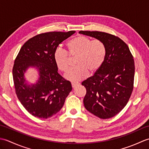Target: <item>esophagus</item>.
Masks as SVG:
<instances>
[{"label": "esophagus", "mask_w": 149, "mask_h": 149, "mask_svg": "<svg viewBox=\"0 0 149 149\" xmlns=\"http://www.w3.org/2000/svg\"><path fill=\"white\" fill-rule=\"evenodd\" d=\"M79 84H80L79 83H75V82H74V83H72V88H75Z\"/></svg>", "instance_id": "1"}]
</instances>
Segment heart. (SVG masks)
Instances as JSON below:
<instances>
[{
  "label": "heart",
  "instance_id": "1",
  "mask_svg": "<svg viewBox=\"0 0 149 149\" xmlns=\"http://www.w3.org/2000/svg\"><path fill=\"white\" fill-rule=\"evenodd\" d=\"M68 52L65 50H56L54 55L56 65L60 70H68L71 58H75V65L65 75L70 81L77 82L84 79L89 74L97 72L105 61L107 49L103 42L99 40H91L90 38L79 35L69 40L66 44Z\"/></svg>",
  "mask_w": 149,
  "mask_h": 149
}]
</instances>
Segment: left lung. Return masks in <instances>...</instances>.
<instances>
[{
    "instance_id": "left-lung-1",
    "label": "left lung",
    "mask_w": 149,
    "mask_h": 149,
    "mask_svg": "<svg viewBox=\"0 0 149 149\" xmlns=\"http://www.w3.org/2000/svg\"><path fill=\"white\" fill-rule=\"evenodd\" d=\"M101 40L107 54L95 74L82 83L86 93L85 108L102 119L115 116L124 108L133 90L134 61L127 44L120 38L100 31H79Z\"/></svg>"
}]
</instances>
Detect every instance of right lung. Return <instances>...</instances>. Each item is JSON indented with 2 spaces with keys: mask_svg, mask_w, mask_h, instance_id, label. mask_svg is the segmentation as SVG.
Segmentation results:
<instances>
[{
  "mask_svg": "<svg viewBox=\"0 0 149 149\" xmlns=\"http://www.w3.org/2000/svg\"><path fill=\"white\" fill-rule=\"evenodd\" d=\"M75 32H48L31 38L25 43L16 58L13 77L18 100L28 112L40 118H48L59 112L72 91L70 82L58 72L54 55L63 41ZM37 68L39 79L28 85L24 78L27 68Z\"/></svg>",
  "mask_w": 149,
  "mask_h": 149,
  "instance_id": "obj_1",
  "label": "right lung"
}]
</instances>
